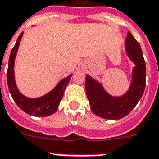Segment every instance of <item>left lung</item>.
Here are the masks:
<instances>
[{"label":"left lung","instance_id":"8db88e82","mask_svg":"<svg viewBox=\"0 0 159 159\" xmlns=\"http://www.w3.org/2000/svg\"><path fill=\"white\" fill-rule=\"evenodd\" d=\"M128 57L135 65L129 89L122 96H111L101 83L87 75L85 88L91 110L105 119L117 120L126 117L142 97L146 86V64L139 42L129 31L125 39Z\"/></svg>","mask_w":159,"mask_h":159}]
</instances>
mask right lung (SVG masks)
<instances>
[{"instance_id": "add662e5", "label": "right lung", "mask_w": 159, "mask_h": 159, "mask_svg": "<svg viewBox=\"0 0 159 159\" xmlns=\"http://www.w3.org/2000/svg\"><path fill=\"white\" fill-rule=\"evenodd\" d=\"M23 34L24 32L21 33L19 36L9 57L8 68L7 73L9 91L15 103L25 112L30 115H33L35 117H48L53 114L58 110L59 102L62 100L64 95V91L70 80L72 74L67 76L66 78L61 80L53 89L51 90L49 93H46L43 96L39 98H28L23 95L17 88L14 77V61L19 49V43L22 39Z\"/></svg>"}]
</instances>
